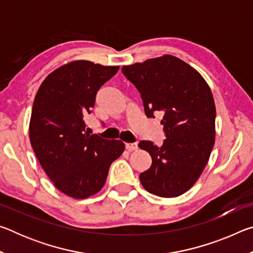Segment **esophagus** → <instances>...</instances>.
<instances>
[{"label": "esophagus", "mask_w": 253, "mask_h": 253, "mask_svg": "<svg viewBox=\"0 0 253 253\" xmlns=\"http://www.w3.org/2000/svg\"><path fill=\"white\" fill-rule=\"evenodd\" d=\"M125 147L128 151H136L138 148V145H137V143H127L125 144Z\"/></svg>", "instance_id": "esophagus-1"}]
</instances>
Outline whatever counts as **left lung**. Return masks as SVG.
Wrapping results in <instances>:
<instances>
[{
  "label": "left lung",
  "mask_w": 253,
  "mask_h": 253,
  "mask_svg": "<svg viewBox=\"0 0 253 253\" xmlns=\"http://www.w3.org/2000/svg\"><path fill=\"white\" fill-rule=\"evenodd\" d=\"M122 71L139 91L145 115H163L166 138L162 146L149 140L138 144L152 156L140 182L149 193L162 198L182 195L199 179L214 146L211 89L194 68L169 54L124 66Z\"/></svg>",
  "instance_id": "8db88e82"
}]
</instances>
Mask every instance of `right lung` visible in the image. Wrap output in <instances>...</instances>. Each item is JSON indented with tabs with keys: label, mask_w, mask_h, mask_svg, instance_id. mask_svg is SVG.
<instances>
[{
	"label": "right lung",
	"mask_w": 253,
	"mask_h": 253,
	"mask_svg": "<svg viewBox=\"0 0 253 253\" xmlns=\"http://www.w3.org/2000/svg\"><path fill=\"white\" fill-rule=\"evenodd\" d=\"M118 69L85 60L70 62L46 77L34 99L29 129L32 148L54 186L74 199L98 193L111 163L125 148L121 140L89 135L84 124L98 90Z\"/></svg>",
	"instance_id": "obj_1"
}]
</instances>
